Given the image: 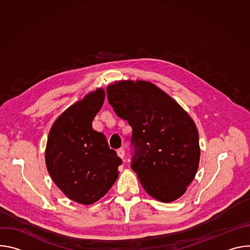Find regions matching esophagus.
I'll return each mask as SVG.
<instances>
[{
    "label": "esophagus",
    "instance_id": "esophagus-1",
    "mask_svg": "<svg viewBox=\"0 0 250 250\" xmlns=\"http://www.w3.org/2000/svg\"><path fill=\"white\" fill-rule=\"evenodd\" d=\"M117 153H118V156L121 157L122 159L125 157V149L124 148H120L117 150Z\"/></svg>",
    "mask_w": 250,
    "mask_h": 250
}]
</instances>
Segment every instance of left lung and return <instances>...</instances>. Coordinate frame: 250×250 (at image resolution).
Returning <instances> with one entry per match:
<instances>
[{
	"instance_id": "obj_1",
	"label": "left lung",
	"mask_w": 250,
	"mask_h": 250,
	"mask_svg": "<svg viewBox=\"0 0 250 250\" xmlns=\"http://www.w3.org/2000/svg\"><path fill=\"white\" fill-rule=\"evenodd\" d=\"M116 114L132 127L131 168L152 198L170 203L194 180L200 162L199 133L191 117L147 81H119L106 88Z\"/></svg>"
}]
</instances>
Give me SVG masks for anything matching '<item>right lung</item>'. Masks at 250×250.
<instances>
[{
  "instance_id": "add662e5",
  "label": "right lung",
  "mask_w": 250,
  "mask_h": 250,
  "mask_svg": "<svg viewBox=\"0 0 250 250\" xmlns=\"http://www.w3.org/2000/svg\"><path fill=\"white\" fill-rule=\"evenodd\" d=\"M104 100L102 88L64 111L47 138L45 163L55 185L70 200L91 205L104 197L119 177L122 159L105 136L92 127Z\"/></svg>"
}]
</instances>
